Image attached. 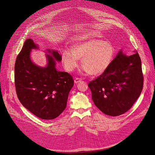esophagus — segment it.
Wrapping results in <instances>:
<instances>
[{
    "instance_id": "1",
    "label": "esophagus",
    "mask_w": 155,
    "mask_h": 155,
    "mask_svg": "<svg viewBox=\"0 0 155 155\" xmlns=\"http://www.w3.org/2000/svg\"><path fill=\"white\" fill-rule=\"evenodd\" d=\"M81 81H82V78H75L74 80V82L76 84L79 83L80 82H81Z\"/></svg>"
}]
</instances>
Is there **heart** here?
I'll list each match as a JSON object with an SVG mask.
<instances>
[{"label": "heart", "mask_w": 155, "mask_h": 155, "mask_svg": "<svg viewBox=\"0 0 155 155\" xmlns=\"http://www.w3.org/2000/svg\"><path fill=\"white\" fill-rule=\"evenodd\" d=\"M114 48L107 42L98 39H90L72 47V50L64 49L61 53V60L67 71H72L82 58L84 70L91 75H99L106 70L114 56Z\"/></svg>", "instance_id": "heart-1"}]
</instances>
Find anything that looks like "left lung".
Here are the masks:
<instances>
[{
	"mask_svg": "<svg viewBox=\"0 0 155 155\" xmlns=\"http://www.w3.org/2000/svg\"><path fill=\"white\" fill-rule=\"evenodd\" d=\"M96 107L105 114L118 116L129 110L143 87L141 60L137 52L120 51L108 68L88 85Z\"/></svg>",
	"mask_w": 155,
	"mask_h": 155,
	"instance_id": "left-lung-1",
	"label": "left lung"
}]
</instances>
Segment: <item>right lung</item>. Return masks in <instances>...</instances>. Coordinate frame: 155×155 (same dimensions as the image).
Segmentation results:
<instances>
[{"mask_svg": "<svg viewBox=\"0 0 155 155\" xmlns=\"http://www.w3.org/2000/svg\"><path fill=\"white\" fill-rule=\"evenodd\" d=\"M38 48L31 39L24 42L14 67L15 91L23 106L34 115L42 119H53L66 108L74 81L68 73L56 69L54 59L61 60L57 51L48 50L52 55H46L48 62L45 67L32 62L30 52Z\"/></svg>", "mask_w": 155, "mask_h": 155, "instance_id": "obj_1", "label": "right lung"}]
</instances>
